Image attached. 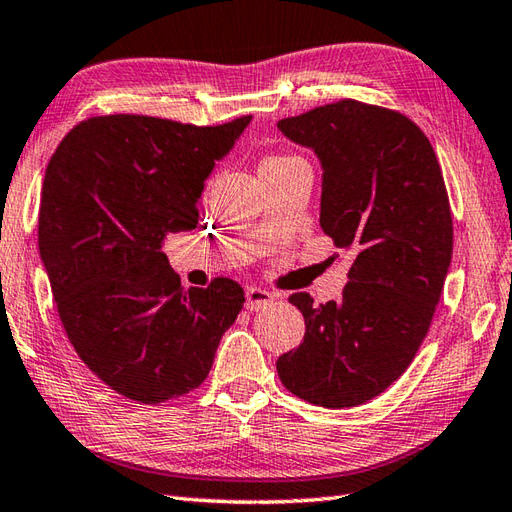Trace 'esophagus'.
I'll use <instances>...</instances> for the list:
<instances>
[{
	"mask_svg": "<svg viewBox=\"0 0 512 512\" xmlns=\"http://www.w3.org/2000/svg\"><path fill=\"white\" fill-rule=\"evenodd\" d=\"M275 297H277L275 292H270L266 288H259V286L248 288L246 290V310H250V312L262 310L268 306V303H273Z\"/></svg>",
	"mask_w": 512,
	"mask_h": 512,
	"instance_id": "34e87169",
	"label": "esophagus"
}]
</instances>
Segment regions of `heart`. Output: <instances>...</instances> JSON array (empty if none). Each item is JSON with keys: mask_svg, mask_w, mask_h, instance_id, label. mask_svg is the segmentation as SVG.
I'll list each match as a JSON object with an SVG mask.
<instances>
[{"mask_svg": "<svg viewBox=\"0 0 512 512\" xmlns=\"http://www.w3.org/2000/svg\"><path fill=\"white\" fill-rule=\"evenodd\" d=\"M290 158H295V156H268V158L262 162V167H266V165H277V162H284V160H290Z\"/></svg>", "mask_w": 512, "mask_h": 512, "instance_id": "heart-1", "label": "heart"}]
</instances>
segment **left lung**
<instances>
[{
  "label": "left lung",
  "instance_id": "left-lung-1",
  "mask_svg": "<svg viewBox=\"0 0 512 512\" xmlns=\"http://www.w3.org/2000/svg\"><path fill=\"white\" fill-rule=\"evenodd\" d=\"M277 127L319 156L321 228L352 257L339 301L290 295L306 336L277 358V374L312 405H363L411 365L449 273L453 217L440 162L411 118L354 99Z\"/></svg>",
  "mask_w": 512,
  "mask_h": 512
}]
</instances>
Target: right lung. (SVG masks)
<instances>
[{
  "label": "right lung",
  "instance_id": "obj_1",
  "mask_svg": "<svg viewBox=\"0 0 512 512\" xmlns=\"http://www.w3.org/2000/svg\"><path fill=\"white\" fill-rule=\"evenodd\" d=\"M250 118L92 116L48 162L39 253L59 319L81 361L129 400L160 405L198 389L244 306L226 277L184 290L162 242L198 224L204 180Z\"/></svg>",
  "mask_w": 512,
  "mask_h": 512
}]
</instances>
